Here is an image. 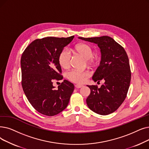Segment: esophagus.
<instances>
[{"label": "esophagus", "instance_id": "obj_1", "mask_svg": "<svg viewBox=\"0 0 149 149\" xmlns=\"http://www.w3.org/2000/svg\"><path fill=\"white\" fill-rule=\"evenodd\" d=\"M75 86L77 88H80L83 87V85H75Z\"/></svg>", "mask_w": 149, "mask_h": 149}]
</instances>
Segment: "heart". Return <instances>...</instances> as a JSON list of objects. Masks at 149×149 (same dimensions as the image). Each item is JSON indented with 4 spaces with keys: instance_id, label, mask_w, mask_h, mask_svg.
<instances>
[{
    "instance_id": "b5f03b06",
    "label": "heart",
    "mask_w": 149,
    "mask_h": 149,
    "mask_svg": "<svg viewBox=\"0 0 149 149\" xmlns=\"http://www.w3.org/2000/svg\"><path fill=\"white\" fill-rule=\"evenodd\" d=\"M75 50L77 54L81 55L84 58L87 60L90 64L94 63V59L93 58V49L90 45L85 43H80L75 47ZM58 60L61 66L64 69H68L70 66L71 54L67 49H63L59 55ZM90 75L88 71H81L77 69H72L66 74L67 78L71 81L76 83H81L86 80Z\"/></svg>"
}]
</instances>
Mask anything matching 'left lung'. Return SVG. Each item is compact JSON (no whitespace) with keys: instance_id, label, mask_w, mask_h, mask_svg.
Listing matches in <instances>:
<instances>
[{"instance_id":"obj_1","label":"left lung","mask_w":149,"mask_h":149,"mask_svg":"<svg viewBox=\"0 0 149 149\" xmlns=\"http://www.w3.org/2000/svg\"><path fill=\"white\" fill-rule=\"evenodd\" d=\"M79 38L97 44L101 61L92 79L95 82L105 80L99 88L97 86L87 85L91 89L86 99L88 107L97 114H111L124 101L130 86L131 71L127 54L120 44L108 36Z\"/></svg>"}]
</instances>
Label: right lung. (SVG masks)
I'll use <instances>...</instances> for the list:
<instances>
[{"mask_svg": "<svg viewBox=\"0 0 149 149\" xmlns=\"http://www.w3.org/2000/svg\"><path fill=\"white\" fill-rule=\"evenodd\" d=\"M68 38L46 37L29 44L21 59L22 86L30 104L37 111L53 116L63 111L69 102L74 85L64 80L57 89L53 83L63 79L59 55L73 40Z\"/></svg>", "mask_w": 149, "mask_h": 149, "instance_id": "obj_1", "label": "right lung"}]
</instances>
